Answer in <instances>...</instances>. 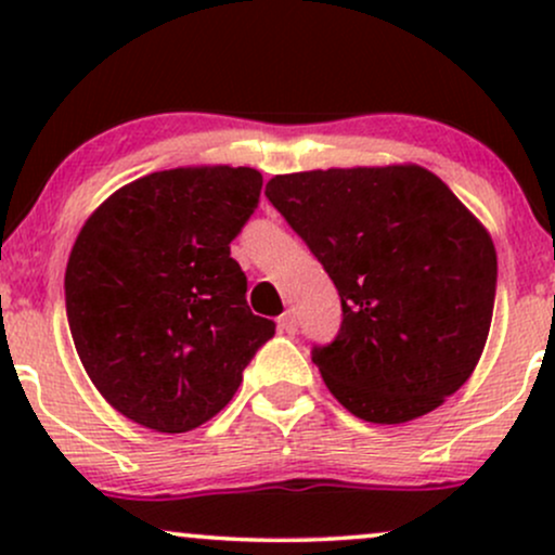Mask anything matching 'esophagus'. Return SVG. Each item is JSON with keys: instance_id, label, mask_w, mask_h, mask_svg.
<instances>
[{"instance_id": "esophagus-1", "label": "esophagus", "mask_w": 555, "mask_h": 555, "mask_svg": "<svg viewBox=\"0 0 555 555\" xmlns=\"http://www.w3.org/2000/svg\"><path fill=\"white\" fill-rule=\"evenodd\" d=\"M279 331H282V334H295V331H297L295 310H286V313L279 318Z\"/></svg>"}]
</instances>
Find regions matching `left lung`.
Listing matches in <instances>:
<instances>
[{"label": "left lung", "mask_w": 555, "mask_h": 555, "mask_svg": "<svg viewBox=\"0 0 555 555\" xmlns=\"http://www.w3.org/2000/svg\"><path fill=\"white\" fill-rule=\"evenodd\" d=\"M266 197L339 289L341 328L313 362L354 417L399 425L467 384L495 299L488 229L417 164L276 175Z\"/></svg>", "instance_id": "8db88e82"}]
</instances>
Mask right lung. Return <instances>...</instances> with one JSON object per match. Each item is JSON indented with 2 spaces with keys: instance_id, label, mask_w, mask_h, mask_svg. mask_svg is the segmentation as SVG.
Returning <instances> with one entry per match:
<instances>
[{
  "instance_id": "right-lung-1",
  "label": "right lung",
  "mask_w": 555,
  "mask_h": 555,
  "mask_svg": "<svg viewBox=\"0 0 555 555\" xmlns=\"http://www.w3.org/2000/svg\"><path fill=\"white\" fill-rule=\"evenodd\" d=\"M260 188L250 167L154 171L82 224L65 273L69 334L101 397L132 423L184 433L211 420L276 331L253 315L229 256Z\"/></svg>"
}]
</instances>
